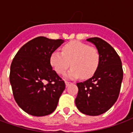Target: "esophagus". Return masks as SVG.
<instances>
[{
  "label": "esophagus",
  "instance_id": "obj_1",
  "mask_svg": "<svg viewBox=\"0 0 133 133\" xmlns=\"http://www.w3.org/2000/svg\"><path fill=\"white\" fill-rule=\"evenodd\" d=\"M72 83H71V82H68V81H65V85H66V87H68L69 85H70V84H72Z\"/></svg>",
  "mask_w": 133,
  "mask_h": 133
}]
</instances>
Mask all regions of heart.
I'll list each match as a JSON object with an SVG mask.
<instances>
[{"label": "heart", "instance_id": "b5f03b06", "mask_svg": "<svg viewBox=\"0 0 133 133\" xmlns=\"http://www.w3.org/2000/svg\"><path fill=\"white\" fill-rule=\"evenodd\" d=\"M100 53L95 47L77 41L65 44L62 52L55 50L50 57V63L55 71L63 75L69 67L72 66L66 74V78L75 79L92 77L100 64Z\"/></svg>", "mask_w": 133, "mask_h": 133}]
</instances>
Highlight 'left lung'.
Wrapping results in <instances>:
<instances>
[{"label":"left lung","mask_w":133,"mask_h":133,"mask_svg":"<svg viewBox=\"0 0 133 133\" xmlns=\"http://www.w3.org/2000/svg\"><path fill=\"white\" fill-rule=\"evenodd\" d=\"M87 41L95 45L100 53V64L92 78L78 83L75 105L83 114L99 115L116 102L123 78L122 62L112 47L100 38Z\"/></svg>","instance_id":"obj_1"}]
</instances>
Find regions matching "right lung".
<instances>
[{
    "label": "right lung",
    "instance_id": "right-lung-1",
    "mask_svg": "<svg viewBox=\"0 0 133 133\" xmlns=\"http://www.w3.org/2000/svg\"><path fill=\"white\" fill-rule=\"evenodd\" d=\"M62 39L40 36L21 48L10 65V83L14 99L21 108L34 116L52 113L65 88L64 81L50 63V57Z\"/></svg>",
    "mask_w": 133,
    "mask_h": 133
}]
</instances>
